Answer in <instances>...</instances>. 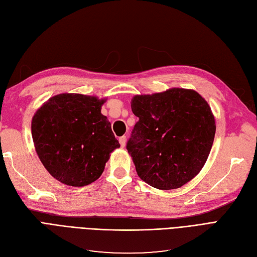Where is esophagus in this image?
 Masks as SVG:
<instances>
[{"label": "esophagus", "instance_id": "obj_1", "mask_svg": "<svg viewBox=\"0 0 257 257\" xmlns=\"http://www.w3.org/2000/svg\"><path fill=\"white\" fill-rule=\"evenodd\" d=\"M119 143H120V145H121L122 148L125 147V145H126V137H125V136L120 137V138H119Z\"/></svg>", "mask_w": 257, "mask_h": 257}]
</instances>
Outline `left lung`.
<instances>
[{"mask_svg": "<svg viewBox=\"0 0 257 257\" xmlns=\"http://www.w3.org/2000/svg\"><path fill=\"white\" fill-rule=\"evenodd\" d=\"M139 121L126 149L138 177L159 190H174L196 177L209 157L215 120L207 100L191 89L135 95Z\"/></svg>", "mask_w": 257, "mask_h": 257, "instance_id": "obj_1", "label": "left lung"}]
</instances>
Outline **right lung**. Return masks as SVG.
Listing matches in <instances>:
<instances>
[{
	"label": "right lung",
	"instance_id": "1",
	"mask_svg": "<svg viewBox=\"0 0 257 257\" xmlns=\"http://www.w3.org/2000/svg\"><path fill=\"white\" fill-rule=\"evenodd\" d=\"M107 98L61 93L34 113L31 123L36 153L47 172L69 186L88 185L103 174L120 147L102 106Z\"/></svg>",
	"mask_w": 257,
	"mask_h": 257
}]
</instances>
